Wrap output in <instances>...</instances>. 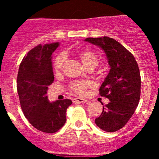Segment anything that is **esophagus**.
<instances>
[{"instance_id": "esophagus-1", "label": "esophagus", "mask_w": 159, "mask_h": 159, "mask_svg": "<svg viewBox=\"0 0 159 159\" xmlns=\"http://www.w3.org/2000/svg\"><path fill=\"white\" fill-rule=\"evenodd\" d=\"M88 102V100L83 99V98H75V99H73V102H75V103H82V102Z\"/></svg>"}]
</instances>
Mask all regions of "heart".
Listing matches in <instances>:
<instances>
[{"mask_svg": "<svg viewBox=\"0 0 159 159\" xmlns=\"http://www.w3.org/2000/svg\"><path fill=\"white\" fill-rule=\"evenodd\" d=\"M77 56L80 59L84 65L88 68L93 67L95 68L99 63V57L94 52L91 51L89 49H81L77 52ZM64 54H60L55 59L53 69L55 72H59L62 68L63 64L64 61ZM91 86V83L88 81H77L71 84L70 89L72 92L80 94V95H85L87 93L88 88Z\"/></svg>", "mask_w": 159, "mask_h": 159, "instance_id": "b5f03b06", "label": "heart"}]
</instances>
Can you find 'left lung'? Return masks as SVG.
Here are the masks:
<instances>
[{"label": "left lung", "mask_w": 159, "mask_h": 159, "mask_svg": "<svg viewBox=\"0 0 159 159\" xmlns=\"http://www.w3.org/2000/svg\"><path fill=\"white\" fill-rule=\"evenodd\" d=\"M106 53L110 71L99 88L101 96L110 102L102 107L100 116L95 120L107 132L119 130L127 124L137 108L141 92V77L134 56L121 43L108 36L87 38Z\"/></svg>", "instance_id": "8db88e82"}]
</instances>
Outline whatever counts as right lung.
<instances>
[{
	"label": "right lung",
	"instance_id": "1",
	"mask_svg": "<svg viewBox=\"0 0 159 159\" xmlns=\"http://www.w3.org/2000/svg\"><path fill=\"white\" fill-rule=\"evenodd\" d=\"M60 43L39 44L28 52L20 64L17 92L24 115L37 130L52 134L66 122L71 99L49 102L48 86L54 81L52 54Z\"/></svg>",
	"mask_w": 159,
	"mask_h": 159
}]
</instances>
